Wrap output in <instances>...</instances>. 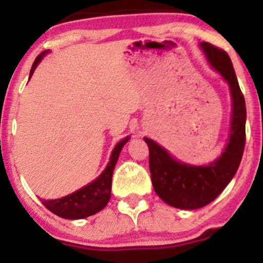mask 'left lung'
I'll return each mask as SVG.
<instances>
[{"label": "left lung", "mask_w": 263, "mask_h": 263, "mask_svg": "<svg viewBox=\"0 0 263 263\" xmlns=\"http://www.w3.org/2000/svg\"><path fill=\"white\" fill-rule=\"evenodd\" d=\"M208 60L230 86L232 99L231 127L229 143L218 159L209 165H190L174 159L164 148L144 137L149 148V171L155 192L171 206L193 210L203 208L219 197L236 173L246 142V105L225 50L203 42Z\"/></svg>", "instance_id": "8db88e82"}]
</instances>
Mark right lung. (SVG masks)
<instances>
[{
    "label": "right lung",
    "mask_w": 263,
    "mask_h": 263,
    "mask_svg": "<svg viewBox=\"0 0 263 263\" xmlns=\"http://www.w3.org/2000/svg\"><path fill=\"white\" fill-rule=\"evenodd\" d=\"M45 54L47 52L41 53L35 58L32 65L31 73H29V78L32 77L33 71ZM128 140L129 137H126L116 144L105 171L93 182L87 184L84 188L77 190V192L71 193V194L66 195V197L55 199V200H42L44 206L60 218L70 220L87 218V216L93 215V214L104 209L111 197V184H112L115 164L119 159L122 147Z\"/></svg>",
    "instance_id": "obj_1"
}]
</instances>
